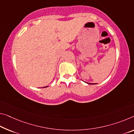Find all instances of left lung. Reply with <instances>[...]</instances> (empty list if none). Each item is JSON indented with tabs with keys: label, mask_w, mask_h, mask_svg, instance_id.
<instances>
[{
	"label": "left lung",
	"mask_w": 134,
	"mask_h": 134,
	"mask_svg": "<svg viewBox=\"0 0 134 134\" xmlns=\"http://www.w3.org/2000/svg\"><path fill=\"white\" fill-rule=\"evenodd\" d=\"M85 82V81H84ZM85 83H86V82H85ZM87 83V84H93V83Z\"/></svg>",
	"instance_id": "obj_1"
}]
</instances>
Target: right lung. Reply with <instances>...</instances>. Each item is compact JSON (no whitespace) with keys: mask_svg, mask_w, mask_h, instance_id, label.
Returning a JSON list of instances; mask_svg holds the SVG:
<instances>
[{"mask_svg":"<svg viewBox=\"0 0 134 134\" xmlns=\"http://www.w3.org/2000/svg\"><path fill=\"white\" fill-rule=\"evenodd\" d=\"M48 87V86H46V87Z\"/></svg>","mask_w":134,"mask_h":134,"instance_id":"add662e5","label":"right lung"}]
</instances>
